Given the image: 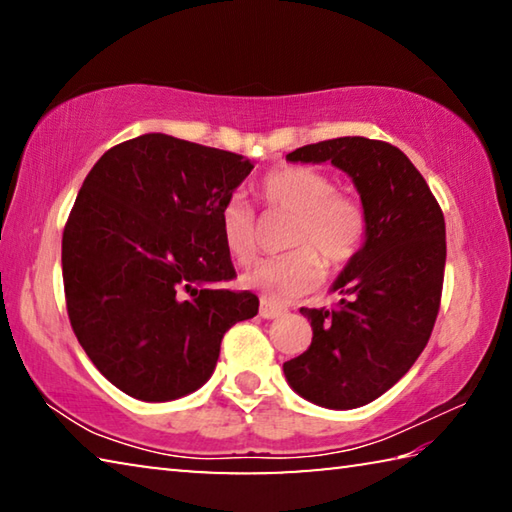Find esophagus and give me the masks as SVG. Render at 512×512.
<instances>
[{
	"label": "esophagus",
	"instance_id": "1",
	"mask_svg": "<svg viewBox=\"0 0 512 512\" xmlns=\"http://www.w3.org/2000/svg\"><path fill=\"white\" fill-rule=\"evenodd\" d=\"M284 314V307H277L273 302L262 300V305H259V316L266 318V320H273V318H280Z\"/></svg>",
	"mask_w": 512,
	"mask_h": 512
}]
</instances>
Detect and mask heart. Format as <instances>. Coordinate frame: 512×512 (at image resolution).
I'll return each mask as SVG.
<instances>
[{
	"mask_svg": "<svg viewBox=\"0 0 512 512\" xmlns=\"http://www.w3.org/2000/svg\"><path fill=\"white\" fill-rule=\"evenodd\" d=\"M257 194L271 212L293 216L287 246L293 253L266 259L241 275L246 289L268 302H289L314 291L323 280V265L341 268L352 262L366 239V212L357 198L336 192L327 173L311 167H284L262 178ZM225 253L246 266L257 257V221L244 198L232 196L219 212ZM321 258L318 260L317 255Z\"/></svg>",
	"mask_w": 512,
	"mask_h": 512,
	"instance_id": "b5f03b06",
	"label": "heart"
}]
</instances>
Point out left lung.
I'll use <instances>...</instances> for the list:
<instances>
[{
    "label": "left lung",
    "instance_id": "1",
    "mask_svg": "<svg viewBox=\"0 0 512 512\" xmlns=\"http://www.w3.org/2000/svg\"><path fill=\"white\" fill-rule=\"evenodd\" d=\"M289 162H332L352 178L366 239L336 277L332 309H307L314 339L284 363L289 386L325 409H357L395 386L420 357L440 309L445 216L427 180L397 146L336 137L300 146Z\"/></svg>",
    "mask_w": 512,
    "mask_h": 512
}]
</instances>
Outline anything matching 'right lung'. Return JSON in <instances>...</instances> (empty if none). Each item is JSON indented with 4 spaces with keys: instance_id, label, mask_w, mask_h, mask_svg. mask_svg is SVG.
<instances>
[{
    "instance_id": "add662e5",
    "label": "right lung",
    "mask_w": 512,
    "mask_h": 512,
    "mask_svg": "<svg viewBox=\"0 0 512 512\" xmlns=\"http://www.w3.org/2000/svg\"><path fill=\"white\" fill-rule=\"evenodd\" d=\"M255 164L162 133L94 164L63 232L69 323L97 370L142 402H169L212 377L228 329L257 314L219 212Z\"/></svg>"
}]
</instances>
